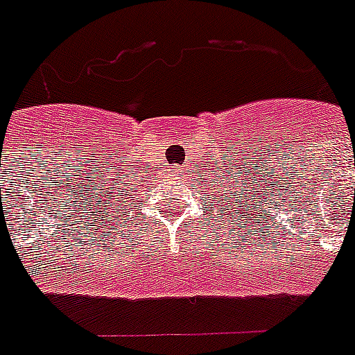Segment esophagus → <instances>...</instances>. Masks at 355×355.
Instances as JSON below:
<instances>
[{"mask_svg":"<svg viewBox=\"0 0 355 355\" xmlns=\"http://www.w3.org/2000/svg\"><path fill=\"white\" fill-rule=\"evenodd\" d=\"M175 173H177V175H180V169H175Z\"/></svg>","mask_w":355,"mask_h":355,"instance_id":"34e87169","label":"esophagus"}]
</instances>
